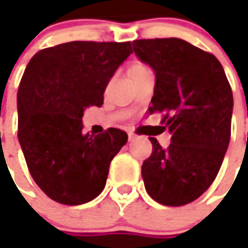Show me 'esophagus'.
<instances>
[{"mask_svg":"<svg viewBox=\"0 0 248 248\" xmlns=\"http://www.w3.org/2000/svg\"><path fill=\"white\" fill-rule=\"evenodd\" d=\"M135 138H137V137H135L134 134H131V132H129V134H128V140H134Z\"/></svg>","mask_w":248,"mask_h":248,"instance_id":"1","label":"esophagus"}]
</instances>
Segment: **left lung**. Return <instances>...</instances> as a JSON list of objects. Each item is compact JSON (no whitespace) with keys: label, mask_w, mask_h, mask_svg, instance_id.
Segmentation results:
<instances>
[{"label":"left lung","mask_w":248,"mask_h":248,"mask_svg":"<svg viewBox=\"0 0 248 248\" xmlns=\"http://www.w3.org/2000/svg\"><path fill=\"white\" fill-rule=\"evenodd\" d=\"M134 52L156 74L149 111L164 113L167 149L157 139L142 164L149 196L164 205L195 202L214 182L231 140L233 95L211 53L181 38L135 40Z\"/></svg>","instance_id":"1"}]
</instances>
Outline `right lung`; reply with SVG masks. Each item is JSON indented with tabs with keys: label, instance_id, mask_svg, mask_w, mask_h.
I'll list each match as a JSON object with an SVG mask.
<instances>
[{
	"label": "right lung",
	"instance_id": "add662e5",
	"mask_svg": "<svg viewBox=\"0 0 248 248\" xmlns=\"http://www.w3.org/2000/svg\"><path fill=\"white\" fill-rule=\"evenodd\" d=\"M131 43L72 41L34 55L17 91V138L29 171L48 197L67 205L88 203L106 185L113 157L127 134L109 128L84 134L88 106L103 92Z\"/></svg>",
	"mask_w": 248,
	"mask_h": 248
}]
</instances>
